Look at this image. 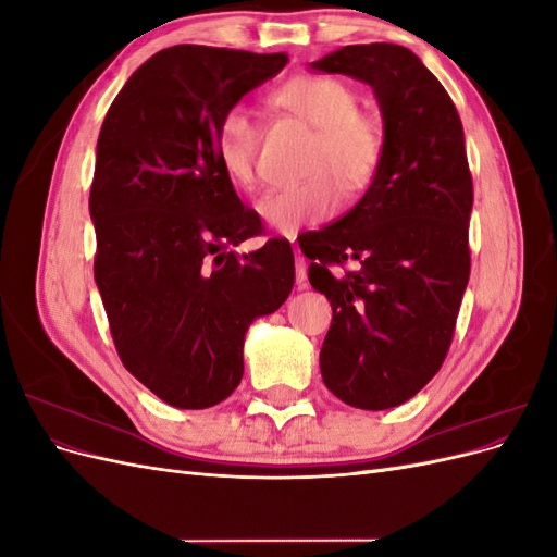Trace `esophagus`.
Here are the masks:
<instances>
[{
	"label": "esophagus",
	"mask_w": 557,
	"mask_h": 557,
	"mask_svg": "<svg viewBox=\"0 0 557 557\" xmlns=\"http://www.w3.org/2000/svg\"><path fill=\"white\" fill-rule=\"evenodd\" d=\"M290 242L295 244V237H290ZM295 278L299 288H307V262L299 256L297 248H295Z\"/></svg>",
	"instance_id": "34e87169"
}]
</instances>
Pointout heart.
Wrapping results in <instances>:
<instances>
[{"label": "heart", "instance_id": "1", "mask_svg": "<svg viewBox=\"0 0 557 557\" xmlns=\"http://www.w3.org/2000/svg\"><path fill=\"white\" fill-rule=\"evenodd\" d=\"M272 104L313 127L301 183L276 188L258 201L262 221L293 234L330 218L339 207V188L360 193L374 181L385 153V134L372 113L358 109V92L346 81L325 74L293 76L272 92ZM260 129L244 107L218 117L213 150L232 183L250 190L258 181Z\"/></svg>", "mask_w": 557, "mask_h": 557}]
</instances>
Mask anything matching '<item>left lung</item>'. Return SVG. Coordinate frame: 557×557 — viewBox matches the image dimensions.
Returning <instances> with one entry per match:
<instances>
[{
  "instance_id": "8db88e82",
  "label": "left lung",
  "mask_w": 557,
  "mask_h": 557,
  "mask_svg": "<svg viewBox=\"0 0 557 557\" xmlns=\"http://www.w3.org/2000/svg\"><path fill=\"white\" fill-rule=\"evenodd\" d=\"M311 70L369 83L385 153L364 197L297 239L332 305L320 348L325 385L356 409L399 407L446 360L469 281L474 185L458 109L409 48L344 46Z\"/></svg>"
}]
</instances>
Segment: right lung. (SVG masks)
<instances>
[{
	"label": "right lung",
	"mask_w": 557,
	"mask_h": 557,
	"mask_svg": "<svg viewBox=\"0 0 557 557\" xmlns=\"http://www.w3.org/2000/svg\"><path fill=\"white\" fill-rule=\"evenodd\" d=\"M285 64V53L164 48L127 78L99 132L95 281L125 369L176 409L234 393L248 325L293 290L288 239L234 250L262 221L213 150L223 111Z\"/></svg>",
	"instance_id": "right-lung-1"
}]
</instances>
